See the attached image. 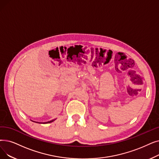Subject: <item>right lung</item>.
I'll use <instances>...</instances> for the list:
<instances>
[{
	"label": "right lung",
	"instance_id": "right-lung-1",
	"mask_svg": "<svg viewBox=\"0 0 159 159\" xmlns=\"http://www.w3.org/2000/svg\"><path fill=\"white\" fill-rule=\"evenodd\" d=\"M55 120H51V121H47V122H45V123H51L53 121H54ZM38 123V122H37Z\"/></svg>",
	"mask_w": 159,
	"mask_h": 159
}]
</instances>
